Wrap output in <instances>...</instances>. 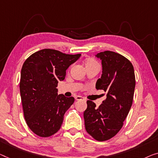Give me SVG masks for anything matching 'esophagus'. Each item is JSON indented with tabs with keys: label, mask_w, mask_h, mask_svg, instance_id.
Here are the masks:
<instances>
[{
	"label": "esophagus",
	"mask_w": 158,
	"mask_h": 158,
	"mask_svg": "<svg viewBox=\"0 0 158 158\" xmlns=\"http://www.w3.org/2000/svg\"><path fill=\"white\" fill-rule=\"evenodd\" d=\"M75 99H76L77 101H81V100H83L84 98L82 97V96H77L75 97Z\"/></svg>",
	"instance_id": "obj_1"
}]
</instances>
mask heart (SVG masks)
<instances>
[{
    "instance_id": "b5f03b06",
    "label": "heart",
    "mask_w": 158,
    "mask_h": 158,
    "mask_svg": "<svg viewBox=\"0 0 158 158\" xmlns=\"http://www.w3.org/2000/svg\"><path fill=\"white\" fill-rule=\"evenodd\" d=\"M86 67H89V66H99L98 64V62H96L94 59H89L87 60L85 62Z\"/></svg>"
}]
</instances>
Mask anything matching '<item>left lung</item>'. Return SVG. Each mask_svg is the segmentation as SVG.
<instances>
[{
  "instance_id": "8db88e82",
  "label": "left lung",
  "mask_w": 158,
  "mask_h": 158,
  "mask_svg": "<svg viewBox=\"0 0 158 158\" xmlns=\"http://www.w3.org/2000/svg\"><path fill=\"white\" fill-rule=\"evenodd\" d=\"M96 56L102 64L96 89L106 92V98L98 108L87 101L84 118L87 133L96 140L105 141L116 135L123 126L133 103L135 77L133 64L123 55L105 51Z\"/></svg>"
}]
</instances>
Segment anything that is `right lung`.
Wrapping results in <instances>:
<instances>
[{"label":"right lung","mask_w":158,"mask_h":158,"mask_svg":"<svg viewBox=\"0 0 158 158\" xmlns=\"http://www.w3.org/2000/svg\"><path fill=\"white\" fill-rule=\"evenodd\" d=\"M81 56L44 49L30 55L21 69L20 91L26 123L34 133L49 137L61 128L74 97L57 94V84Z\"/></svg>","instance_id":"right-lung-1"}]
</instances>
